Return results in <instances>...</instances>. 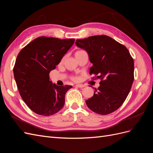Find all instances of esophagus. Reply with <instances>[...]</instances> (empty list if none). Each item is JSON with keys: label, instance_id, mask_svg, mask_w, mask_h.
Masks as SVG:
<instances>
[{"label": "esophagus", "instance_id": "obj_1", "mask_svg": "<svg viewBox=\"0 0 153 153\" xmlns=\"http://www.w3.org/2000/svg\"><path fill=\"white\" fill-rule=\"evenodd\" d=\"M76 86L77 87H79V88H82V87H85V85H83V84H77V85H76Z\"/></svg>", "mask_w": 153, "mask_h": 153}]
</instances>
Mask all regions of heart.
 I'll use <instances>...</instances> for the list:
<instances>
[{
	"mask_svg": "<svg viewBox=\"0 0 153 153\" xmlns=\"http://www.w3.org/2000/svg\"><path fill=\"white\" fill-rule=\"evenodd\" d=\"M84 52V51L82 50H80V51H78V52H76V53H79V52ZM73 80H75V81H77L78 80V78L77 77H73Z\"/></svg>",
	"mask_w": 153,
	"mask_h": 153,
	"instance_id": "1",
	"label": "heart"
}]
</instances>
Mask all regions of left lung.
I'll return each mask as SVG.
<instances>
[{"label":"left lung","mask_w":153,"mask_h":153,"mask_svg":"<svg viewBox=\"0 0 153 153\" xmlns=\"http://www.w3.org/2000/svg\"><path fill=\"white\" fill-rule=\"evenodd\" d=\"M75 44L89 55L90 75L101 79L98 90L85 101L87 106L101 115L114 112L126 99L133 82L134 61L129 52L106 35L76 39Z\"/></svg>","instance_id":"1"}]
</instances>
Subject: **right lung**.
Returning a JSON list of instances; mask_svg holds the SVG:
<instances>
[{
  "label": "right lung",
  "mask_w": 153,
  "mask_h": 153,
  "mask_svg": "<svg viewBox=\"0 0 153 153\" xmlns=\"http://www.w3.org/2000/svg\"><path fill=\"white\" fill-rule=\"evenodd\" d=\"M74 42L75 39L41 36L18 53L13 68L14 77L22 100L35 113L49 116L64 106L65 94L72 86L53 84L49 74Z\"/></svg>",
  "instance_id": "obj_1"
}]
</instances>
